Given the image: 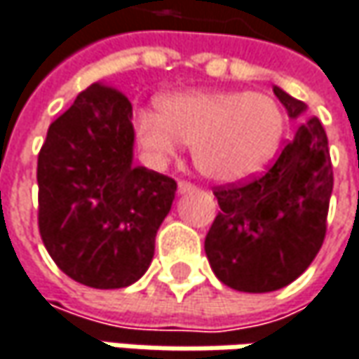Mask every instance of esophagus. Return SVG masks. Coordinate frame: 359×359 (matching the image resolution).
<instances>
[{
  "label": "esophagus",
  "instance_id": "esophagus-1",
  "mask_svg": "<svg viewBox=\"0 0 359 359\" xmlns=\"http://www.w3.org/2000/svg\"><path fill=\"white\" fill-rule=\"evenodd\" d=\"M194 190H196V186L190 184V182H180V184H177V192L180 194H188L194 192Z\"/></svg>",
  "mask_w": 359,
  "mask_h": 359
}]
</instances>
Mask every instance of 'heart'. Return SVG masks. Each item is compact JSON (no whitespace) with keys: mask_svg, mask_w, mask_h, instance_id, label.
I'll use <instances>...</instances> for the list:
<instances>
[{"mask_svg":"<svg viewBox=\"0 0 359 359\" xmlns=\"http://www.w3.org/2000/svg\"><path fill=\"white\" fill-rule=\"evenodd\" d=\"M282 133V108L255 91H184L167 95L161 114H137V137L157 161L173 157L182 142H192L196 167L218 184L257 175L276 155Z\"/></svg>","mask_w":359,"mask_h":359,"instance_id":"b5f03b06","label":"heart"}]
</instances>
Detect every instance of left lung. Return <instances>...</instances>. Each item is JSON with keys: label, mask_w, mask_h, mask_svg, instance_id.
I'll use <instances>...</instances> for the list:
<instances>
[{"label": "left lung", "mask_w": 359, "mask_h": 359, "mask_svg": "<svg viewBox=\"0 0 359 359\" xmlns=\"http://www.w3.org/2000/svg\"><path fill=\"white\" fill-rule=\"evenodd\" d=\"M290 118L306 104L273 86ZM333 167L317 116L304 118L268 171L215 188L220 212L204 251L218 280L239 292H273L313 264L327 233Z\"/></svg>", "instance_id": "obj_1"}]
</instances>
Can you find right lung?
I'll list each match as a JSON object with an SVG mask.
<instances>
[{
    "label": "right lung",
    "instance_id": "right-lung-1",
    "mask_svg": "<svg viewBox=\"0 0 359 359\" xmlns=\"http://www.w3.org/2000/svg\"><path fill=\"white\" fill-rule=\"evenodd\" d=\"M128 97L91 83L46 133L39 153V229L53 262L100 290L126 288L151 266L175 180L133 163Z\"/></svg>",
    "mask_w": 359,
    "mask_h": 359
}]
</instances>
